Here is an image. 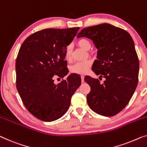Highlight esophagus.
<instances>
[{
	"instance_id": "esophagus-1",
	"label": "esophagus",
	"mask_w": 147,
	"mask_h": 147,
	"mask_svg": "<svg viewBox=\"0 0 147 147\" xmlns=\"http://www.w3.org/2000/svg\"><path fill=\"white\" fill-rule=\"evenodd\" d=\"M81 79H82V82L84 83V76H81Z\"/></svg>"
}]
</instances>
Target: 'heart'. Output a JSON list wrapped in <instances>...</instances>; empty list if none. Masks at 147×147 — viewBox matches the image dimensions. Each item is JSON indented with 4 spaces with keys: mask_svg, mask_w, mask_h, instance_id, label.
<instances>
[{
    "mask_svg": "<svg viewBox=\"0 0 147 147\" xmlns=\"http://www.w3.org/2000/svg\"><path fill=\"white\" fill-rule=\"evenodd\" d=\"M77 44L80 48L84 49L85 50H89L91 48V43L89 40L87 38H80L77 41ZM72 47L70 45H68L65 48V59L67 61H71L72 59ZM92 64V62L90 60H86L84 61H81L74 63L70 67V71L73 74H86L88 72Z\"/></svg>",
    "mask_w": 147,
    "mask_h": 147,
    "instance_id": "heart-1",
    "label": "heart"
}]
</instances>
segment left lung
Returning <instances> with one entry per match:
<instances>
[{
  "label": "left lung",
  "mask_w": 147,
  "mask_h": 147,
  "mask_svg": "<svg viewBox=\"0 0 147 147\" xmlns=\"http://www.w3.org/2000/svg\"><path fill=\"white\" fill-rule=\"evenodd\" d=\"M77 37L93 40L98 51L92 70L105 78L101 84L98 79L85 77L91 88L89 107L101 115H115L129 103L137 86L139 61L133 40L126 30L105 23L82 29Z\"/></svg>",
  "instance_id": "1"
}]
</instances>
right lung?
Listing matches in <instances>:
<instances>
[{
    "instance_id": "add662e5",
    "label": "right lung",
    "mask_w": 147,
    "mask_h": 147,
    "mask_svg": "<svg viewBox=\"0 0 147 147\" xmlns=\"http://www.w3.org/2000/svg\"><path fill=\"white\" fill-rule=\"evenodd\" d=\"M80 28H48L29 36L19 50L16 60V88L22 103L38 119L50 122L67 111L72 95L81 85L80 76L66 80L68 69L65 51ZM55 76L63 78L54 84Z\"/></svg>"
}]
</instances>
